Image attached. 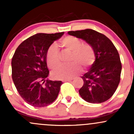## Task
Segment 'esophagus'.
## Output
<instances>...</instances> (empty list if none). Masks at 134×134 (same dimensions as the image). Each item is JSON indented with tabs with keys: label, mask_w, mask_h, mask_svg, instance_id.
<instances>
[{
	"label": "esophagus",
	"mask_w": 134,
	"mask_h": 134,
	"mask_svg": "<svg viewBox=\"0 0 134 134\" xmlns=\"http://www.w3.org/2000/svg\"><path fill=\"white\" fill-rule=\"evenodd\" d=\"M72 79H73L72 78H68V79H65L62 80V82H67V81H72Z\"/></svg>",
	"instance_id": "1"
}]
</instances>
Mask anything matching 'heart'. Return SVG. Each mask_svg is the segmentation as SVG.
<instances>
[{"label": "heart", "instance_id": "1", "mask_svg": "<svg viewBox=\"0 0 134 134\" xmlns=\"http://www.w3.org/2000/svg\"><path fill=\"white\" fill-rule=\"evenodd\" d=\"M61 46L67 52L71 53L69 65L60 67L52 73L55 79H64L71 77L79 73L81 68L79 65L87 69L93 64L95 60V53L93 48L90 44H82V42L74 36H66L60 42ZM47 62L49 68L55 69L61 64L60 55L56 44L50 46L47 52Z\"/></svg>", "mask_w": 134, "mask_h": 134}]
</instances>
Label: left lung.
Instances as JSON below:
<instances>
[{
  "instance_id": "8db88e82",
  "label": "left lung",
  "mask_w": 134,
  "mask_h": 134,
  "mask_svg": "<svg viewBox=\"0 0 134 134\" xmlns=\"http://www.w3.org/2000/svg\"><path fill=\"white\" fill-rule=\"evenodd\" d=\"M68 34L86 41L95 53L93 64L81 77L84 84L79 90L80 96L91 103L107 101L120 81L121 64L117 50L105 35L91 29L71 31Z\"/></svg>"
}]
</instances>
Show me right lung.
Instances as JSON below:
<instances>
[{
    "mask_svg": "<svg viewBox=\"0 0 134 134\" xmlns=\"http://www.w3.org/2000/svg\"><path fill=\"white\" fill-rule=\"evenodd\" d=\"M64 32L37 33L23 41L12 58V78L17 91L27 103L35 107L49 105L57 98L62 82L47 79V52Z\"/></svg>",
    "mask_w": 134,
    "mask_h": 134,
    "instance_id": "obj_1",
    "label": "right lung"
}]
</instances>
